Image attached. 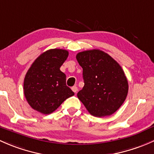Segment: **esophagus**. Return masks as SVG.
<instances>
[{"instance_id":"34e87169","label":"esophagus","mask_w":154,"mask_h":154,"mask_svg":"<svg viewBox=\"0 0 154 154\" xmlns=\"http://www.w3.org/2000/svg\"><path fill=\"white\" fill-rule=\"evenodd\" d=\"M72 90L74 92V93H76V92L78 91V88H77L76 86H73V87H72Z\"/></svg>"}]
</instances>
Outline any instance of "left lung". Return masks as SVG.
<instances>
[{
    "instance_id": "1",
    "label": "left lung",
    "mask_w": 154,
    "mask_h": 154,
    "mask_svg": "<svg viewBox=\"0 0 154 154\" xmlns=\"http://www.w3.org/2000/svg\"><path fill=\"white\" fill-rule=\"evenodd\" d=\"M83 69L85 86L77 93L79 99L93 116L114 113L124 103L128 82L121 66L107 53L86 50L76 55Z\"/></svg>"
}]
</instances>
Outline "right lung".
Instances as JSON below:
<instances>
[{"label":"right lung","mask_w":154,"mask_h":154,"mask_svg":"<svg viewBox=\"0 0 154 154\" xmlns=\"http://www.w3.org/2000/svg\"><path fill=\"white\" fill-rule=\"evenodd\" d=\"M67 50L51 49L39 55L23 81V93L32 108L43 114L55 111L74 95L66 85V75L60 67L67 58Z\"/></svg>","instance_id":"1"}]
</instances>
